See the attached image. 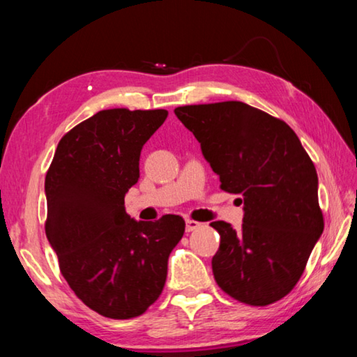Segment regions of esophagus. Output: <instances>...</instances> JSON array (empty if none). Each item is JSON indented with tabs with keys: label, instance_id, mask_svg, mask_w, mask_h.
I'll list each match as a JSON object with an SVG mask.
<instances>
[{
	"label": "esophagus",
	"instance_id": "1",
	"mask_svg": "<svg viewBox=\"0 0 357 357\" xmlns=\"http://www.w3.org/2000/svg\"><path fill=\"white\" fill-rule=\"evenodd\" d=\"M200 227H202V223H200V222H197V220H190V219H187V220H185V231H187V233L195 231V229H198Z\"/></svg>",
	"mask_w": 357,
	"mask_h": 357
}]
</instances>
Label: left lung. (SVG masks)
Masks as SVG:
<instances>
[{"label":"left lung","instance_id":"left-lung-1","mask_svg":"<svg viewBox=\"0 0 357 357\" xmlns=\"http://www.w3.org/2000/svg\"><path fill=\"white\" fill-rule=\"evenodd\" d=\"M174 114L200 143L222 189L243 197V228L211 223L220 234L213 258L217 285L249 305L282 299L324 228L309 154L287 123L244 102L185 105Z\"/></svg>","mask_w":357,"mask_h":357}]
</instances>
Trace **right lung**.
Returning <instances> with one entry per match:
<instances>
[{"label":"right lung","instance_id":"obj_1","mask_svg":"<svg viewBox=\"0 0 357 357\" xmlns=\"http://www.w3.org/2000/svg\"><path fill=\"white\" fill-rule=\"evenodd\" d=\"M167 110L112 108L93 114L58 143L45 176V234L69 287L89 309L128 319L154 304L184 219L155 222L126 213L124 197L140 178L143 144Z\"/></svg>","mask_w":357,"mask_h":357}]
</instances>
